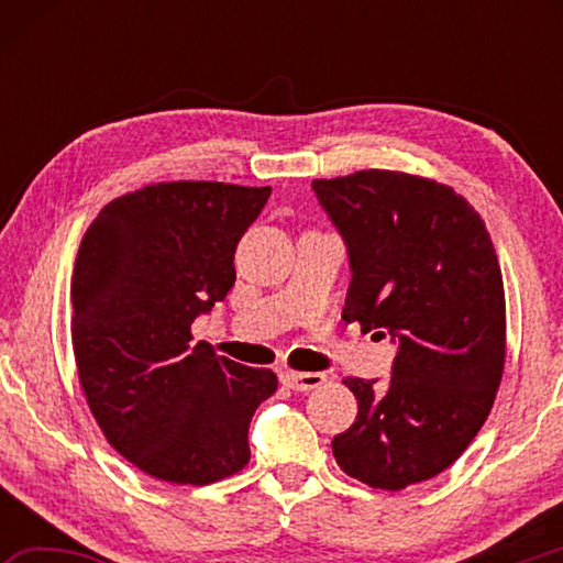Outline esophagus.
<instances>
[{
    "label": "esophagus",
    "instance_id": "34e87169",
    "mask_svg": "<svg viewBox=\"0 0 563 563\" xmlns=\"http://www.w3.org/2000/svg\"><path fill=\"white\" fill-rule=\"evenodd\" d=\"M322 383H325L322 373H283V385L295 389V393H310Z\"/></svg>",
    "mask_w": 563,
    "mask_h": 563
}]
</instances>
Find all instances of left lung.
<instances>
[{
	"mask_svg": "<svg viewBox=\"0 0 563 563\" xmlns=\"http://www.w3.org/2000/svg\"><path fill=\"white\" fill-rule=\"evenodd\" d=\"M345 238L342 320L399 342L393 379H342L357 399L332 440L340 470L399 492L444 472L482 430L507 357L501 268L479 213L432 178L367 168L312 180Z\"/></svg>",
	"mask_w": 563,
	"mask_h": 563,
	"instance_id": "left-lung-1",
	"label": "left lung"
}]
</instances>
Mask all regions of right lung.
<instances>
[{
  "label": "right lung",
  "instance_id": "1",
  "mask_svg": "<svg viewBox=\"0 0 563 563\" xmlns=\"http://www.w3.org/2000/svg\"><path fill=\"white\" fill-rule=\"evenodd\" d=\"M271 186L151 184L113 198L81 238L71 345L103 437L156 479L221 482L251 460L247 424L273 369L194 345V320L235 283L233 253Z\"/></svg>",
  "mask_w": 563,
  "mask_h": 563
}]
</instances>
